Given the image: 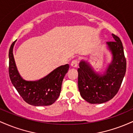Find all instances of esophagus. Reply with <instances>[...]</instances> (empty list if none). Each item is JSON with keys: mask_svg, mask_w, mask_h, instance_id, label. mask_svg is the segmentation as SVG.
I'll use <instances>...</instances> for the list:
<instances>
[{"mask_svg": "<svg viewBox=\"0 0 133 133\" xmlns=\"http://www.w3.org/2000/svg\"><path fill=\"white\" fill-rule=\"evenodd\" d=\"M77 60H76V59H74V60H73L71 62V65L72 68H76V67L77 66Z\"/></svg>", "mask_w": 133, "mask_h": 133, "instance_id": "obj_1", "label": "esophagus"}]
</instances>
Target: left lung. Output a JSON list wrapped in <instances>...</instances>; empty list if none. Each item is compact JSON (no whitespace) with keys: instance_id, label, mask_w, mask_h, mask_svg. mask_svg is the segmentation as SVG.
I'll return each mask as SVG.
<instances>
[{"instance_id":"left-lung-1","label":"left lung","mask_w":133,"mask_h":133,"mask_svg":"<svg viewBox=\"0 0 133 133\" xmlns=\"http://www.w3.org/2000/svg\"><path fill=\"white\" fill-rule=\"evenodd\" d=\"M114 41L107 42L112 61L103 74L96 72L87 61L79 62L78 88L81 97L91 104H102L113 98L119 89L126 70L123 44L112 34Z\"/></svg>"}]
</instances>
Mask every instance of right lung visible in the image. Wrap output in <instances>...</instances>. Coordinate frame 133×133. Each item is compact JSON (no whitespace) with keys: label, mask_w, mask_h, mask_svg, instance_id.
Here are the masks:
<instances>
[{"label":"right lung","mask_w":133,"mask_h":133,"mask_svg":"<svg viewBox=\"0 0 133 133\" xmlns=\"http://www.w3.org/2000/svg\"><path fill=\"white\" fill-rule=\"evenodd\" d=\"M16 42L10 45L9 52V72L13 86L29 104L35 106L52 104L60 95L62 81L69 65H61L39 80H25L20 75L14 57L13 49Z\"/></svg>","instance_id":"1"}]
</instances>
